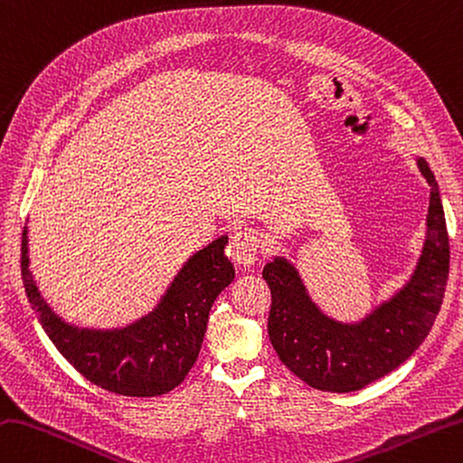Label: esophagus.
Wrapping results in <instances>:
<instances>
[{"label":"esophagus","mask_w":463,"mask_h":463,"mask_svg":"<svg viewBox=\"0 0 463 463\" xmlns=\"http://www.w3.org/2000/svg\"><path fill=\"white\" fill-rule=\"evenodd\" d=\"M232 259L242 267H250L260 250V237L255 229H239L231 239Z\"/></svg>","instance_id":"esophagus-1"}]
</instances>
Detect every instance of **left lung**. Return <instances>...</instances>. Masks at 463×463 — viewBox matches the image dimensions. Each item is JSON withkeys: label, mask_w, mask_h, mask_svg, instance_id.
I'll return each mask as SVG.
<instances>
[{"label": "left lung", "mask_w": 463, "mask_h": 463, "mask_svg": "<svg viewBox=\"0 0 463 463\" xmlns=\"http://www.w3.org/2000/svg\"><path fill=\"white\" fill-rule=\"evenodd\" d=\"M418 166L431 186L428 239L418 269L392 301L361 323L343 325L325 317L287 260L275 259L262 269L270 288V343L307 385L333 393L357 392L392 373L428 337L448 285L449 237L436 176L423 158Z\"/></svg>", "instance_id": "8db88e82"}]
</instances>
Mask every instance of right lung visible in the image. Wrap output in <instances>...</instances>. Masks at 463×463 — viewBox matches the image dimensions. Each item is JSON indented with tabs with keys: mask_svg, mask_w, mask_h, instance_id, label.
I'll return each mask as SVG.
<instances>
[{
	"mask_svg": "<svg viewBox=\"0 0 463 463\" xmlns=\"http://www.w3.org/2000/svg\"><path fill=\"white\" fill-rule=\"evenodd\" d=\"M229 239L198 250L148 317L122 331H78L43 303L27 269V229L22 232V279L32 309L50 341L90 383L116 395L156 397L184 382L201 351L214 298L234 279L224 257Z\"/></svg>",
	"mask_w": 463,
	"mask_h": 463,
	"instance_id": "obj_1",
	"label": "right lung"
}]
</instances>
